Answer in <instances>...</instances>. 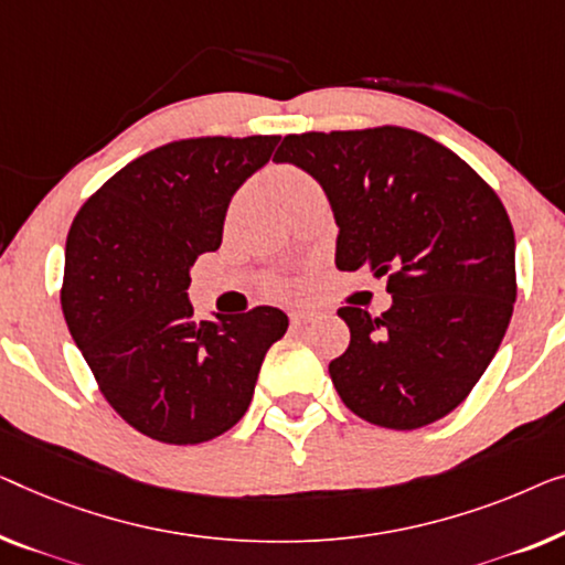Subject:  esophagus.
I'll return each mask as SVG.
<instances>
[{
	"label": "esophagus",
	"instance_id": "34e87169",
	"mask_svg": "<svg viewBox=\"0 0 565 565\" xmlns=\"http://www.w3.org/2000/svg\"><path fill=\"white\" fill-rule=\"evenodd\" d=\"M313 310H292L290 313V321L296 323V326H302V323H308V321H313Z\"/></svg>",
	"mask_w": 565,
	"mask_h": 565
}]
</instances>
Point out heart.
I'll return each instance as SVG.
<instances>
[{
    "mask_svg": "<svg viewBox=\"0 0 565 565\" xmlns=\"http://www.w3.org/2000/svg\"><path fill=\"white\" fill-rule=\"evenodd\" d=\"M302 185H310V181L300 173V170L288 168V170H282L280 175H277V193H280L282 199H285V195H290L292 191H298V188H302Z\"/></svg>",
    "mask_w": 565,
    "mask_h": 565,
    "instance_id": "obj_1",
    "label": "heart"
}]
</instances>
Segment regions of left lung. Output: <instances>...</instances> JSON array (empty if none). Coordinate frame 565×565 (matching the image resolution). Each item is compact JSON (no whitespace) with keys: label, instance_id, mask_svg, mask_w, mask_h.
I'll return each instance as SVG.
<instances>
[{"label":"left lung","instance_id":"left-lung-1","mask_svg":"<svg viewBox=\"0 0 565 565\" xmlns=\"http://www.w3.org/2000/svg\"><path fill=\"white\" fill-rule=\"evenodd\" d=\"M275 162L331 203L337 267L387 275L392 308H339L349 349L329 364L366 423L413 430L459 407L492 362L518 298L510 216L459 154L403 127L288 135Z\"/></svg>","mask_w":565,"mask_h":565}]
</instances>
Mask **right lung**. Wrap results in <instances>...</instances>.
I'll return each mask as SVG.
<instances>
[{
  "label": "right lung",
  "instance_id": "obj_1",
  "mask_svg": "<svg viewBox=\"0 0 565 565\" xmlns=\"http://www.w3.org/2000/svg\"><path fill=\"white\" fill-rule=\"evenodd\" d=\"M280 137L162 145L109 178L73 218L61 306L109 405L162 444L193 446L242 420L280 308L193 321L191 267L222 247L234 193Z\"/></svg>",
  "mask_w": 565,
  "mask_h": 565
}]
</instances>
